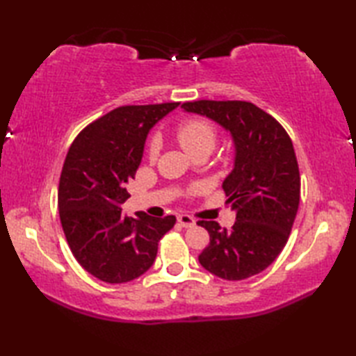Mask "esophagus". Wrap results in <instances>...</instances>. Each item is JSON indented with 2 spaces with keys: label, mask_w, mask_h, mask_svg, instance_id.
<instances>
[{
  "label": "esophagus",
  "mask_w": 356,
  "mask_h": 356,
  "mask_svg": "<svg viewBox=\"0 0 356 356\" xmlns=\"http://www.w3.org/2000/svg\"><path fill=\"white\" fill-rule=\"evenodd\" d=\"M177 220H179V223L184 226V228H193V226L195 225V220L194 218L191 217V216H186V214H182V216H179L177 217Z\"/></svg>",
  "instance_id": "esophagus-1"
}]
</instances>
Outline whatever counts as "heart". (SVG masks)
Wrapping results in <instances>:
<instances>
[{
  "label": "heart",
  "instance_id": "obj_1",
  "mask_svg": "<svg viewBox=\"0 0 356 356\" xmlns=\"http://www.w3.org/2000/svg\"><path fill=\"white\" fill-rule=\"evenodd\" d=\"M176 139L188 154L197 153H211L214 149L217 142V130L214 125L207 119L193 118L180 124L176 128ZM159 142L153 139L148 145V156L153 159L157 154Z\"/></svg>",
  "mask_w": 356,
  "mask_h": 356
}]
</instances>
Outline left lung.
Masks as SVG:
<instances>
[{
	"label": "left lung",
	"instance_id": "8db88e82",
	"mask_svg": "<svg viewBox=\"0 0 356 356\" xmlns=\"http://www.w3.org/2000/svg\"><path fill=\"white\" fill-rule=\"evenodd\" d=\"M182 108L216 120L236 147L234 170L222 185L236 223L226 231L217 222H197L209 234L199 261L232 282L260 274L283 251L298 211L300 171L289 134L252 102L202 99Z\"/></svg>",
	"mask_w": 356,
	"mask_h": 356
}]
</instances>
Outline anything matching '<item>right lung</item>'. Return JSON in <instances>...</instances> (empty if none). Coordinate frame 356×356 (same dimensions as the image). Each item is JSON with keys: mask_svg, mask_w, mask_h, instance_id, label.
I'll return each mask as SVG.
<instances>
[{"mask_svg": "<svg viewBox=\"0 0 356 356\" xmlns=\"http://www.w3.org/2000/svg\"><path fill=\"white\" fill-rule=\"evenodd\" d=\"M179 102L124 105L87 125L67 153L58 188L59 218L74 259L105 283H127L153 266L176 217L122 213L148 131Z\"/></svg>", "mask_w": 356, "mask_h": 356, "instance_id": "1", "label": "right lung"}]
</instances>
